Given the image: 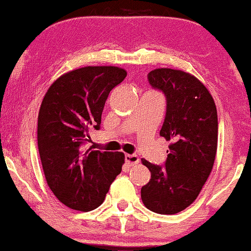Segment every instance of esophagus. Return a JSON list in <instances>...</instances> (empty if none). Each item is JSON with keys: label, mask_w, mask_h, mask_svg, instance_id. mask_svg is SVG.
<instances>
[{"label": "esophagus", "mask_w": 251, "mask_h": 251, "mask_svg": "<svg viewBox=\"0 0 251 251\" xmlns=\"http://www.w3.org/2000/svg\"><path fill=\"white\" fill-rule=\"evenodd\" d=\"M125 160L129 166H134L139 163V158H138L137 154H126Z\"/></svg>", "instance_id": "esophagus-1"}]
</instances>
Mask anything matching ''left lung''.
I'll return each mask as SVG.
<instances>
[{
	"label": "left lung",
	"instance_id": "8db88e82",
	"mask_svg": "<svg viewBox=\"0 0 251 251\" xmlns=\"http://www.w3.org/2000/svg\"><path fill=\"white\" fill-rule=\"evenodd\" d=\"M148 77L166 97L159 134L171 144L165 166L142 159L151 172L142 188V201L155 214L174 215L194 203L211 174L217 151V109L208 88L188 72L157 68Z\"/></svg>",
	"mask_w": 251,
	"mask_h": 251
}]
</instances>
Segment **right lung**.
I'll return each instance as SVG.
<instances>
[{
	"mask_svg": "<svg viewBox=\"0 0 251 251\" xmlns=\"http://www.w3.org/2000/svg\"><path fill=\"white\" fill-rule=\"evenodd\" d=\"M127 72L87 66L67 72L50 85L37 117V146L43 174L55 197L77 211L97 209L125 163L123 152L82 151L89 128H100L109 92Z\"/></svg>",
	"mask_w": 251,
	"mask_h": 251,
	"instance_id": "obj_1",
	"label": "right lung"
}]
</instances>
